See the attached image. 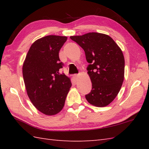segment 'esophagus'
Wrapping results in <instances>:
<instances>
[{"label": "esophagus", "instance_id": "1", "mask_svg": "<svg viewBox=\"0 0 149 149\" xmlns=\"http://www.w3.org/2000/svg\"><path fill=\"white\" fill-rule=\"evenodd\" d=\"M74 79H75V81H77V80H78V78H79L78 75H77V74L74 75Z\"/></svg>", "mask_w": 149, "mask_h": 149}]
</instances>
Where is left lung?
I'll use <instances>...</instances> for the list:
<instances>
[{"mask_svg":"<svg viewBox=\"0 0 149 149\" xmlns=\"http://www.w3.org/2000/svg\"><path fill=\"white\" fill-rule=\"evenodd\" d=\"M70 39L84 50L89 63L87 70L92 90L85 97L95 106H107L119 93L124 79L122 50L111 38L102 33H89Z\"/></svg>","mask_w":149,"mask_h":149,"instance_id":"1","label":"left lung"}]
</instances>
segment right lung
<instances>
[{
    "mask_svg": "<svg viewBox=\"0 0 149 149\" xmlns=\"http://www.w3.org/2000/svg\"><path fill=\"white\" fill-rule=\"evenodd\" d=\"M66 36L49 35L35 41L22 67L27 95L40 112L54 115L61 111L72 86L70 79L60 73L63 63L59 52Z\"/></svg>",
    "mask_w": 149,
    "mask_h": 149,
    "instance_id": "1",
    "label": "right lung"
}]
</instances>
